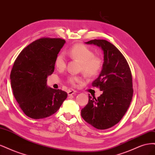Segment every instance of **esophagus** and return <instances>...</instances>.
<instances>
[{
    "instance_id": "1",
    "label": "esophagus",
    "mask_w": 155,
    "mask_h": 155,
    "mask_svg": "<svg viewBox=\"0 0 155 155\" xmlns=\"http://www.w3.org/2000/svg\"><path fill=\"white\" fill-rule=\"evenodd\" d=\"M74 93H75V91H73V90H68V94L69 96H71V95H72V94H73Z\"/></svg>"
}]
</instances>
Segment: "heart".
<instances>
[{"label":"heart","mask_w":155,"mask_h":155,"mask_svg":"<svg viewBox=\"0 0 155 155\" xmlns=\"http://www.w3.org/2000/svg\"><path fill=\"white\" fill-rule=\"evenodd\" d=\"M71 58L75 59L81 63V69L85 75L88 77H95L101 71L103 61L101 58L94 56V51L82 44L74 45L68 51ZM54 66L58 70H62L66 66V59L63 53L58 54L54 60ZM82 78L78 76H70L68 81L69 84L75 85L81 82Z\"/></svg>","instance_id":"obj_1"}]
</instances>
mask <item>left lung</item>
I'll return each mask as SVG.
<instances>
[{
  "label": "left lung",
  "mask_w": 155,
  "mask_h": 155,
  "mask_svg": "<svg viewBox=\"0 0 155 155\" xmlns=\"http://www.w3.org/2000/svg\"><path fill=\"white\" fill-rule=\"evenodd\" d=\"M85 43L95 45L103 51L102 71L92 83L102 94L97 98L89 95L81 116L94 127L106 129L120 121L130 106L133 93L131 73L126 58L111 43L97 39Z\"/></svg>",
  "instance_id": "1"
}]
</instances>
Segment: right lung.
<instances>
[{
	"label": "right lung",
	"mask_w": 155,
	"mask_h": 155,
	"mask_svg": "<svg viewBox=\"0 0 155 155\" xmlns=\"http://www.w3.org/2000/svg\"><path fill=\"white\" fill-rule=\"evenodd\" d=\"M65 43L62 38H40L25 48L14 62L10 74L13 95L28 117L51 116L67 98L66 92L47 86L54 60Z\"/></svg>",
	"instance_id": "obj_1"
}]
</instances>
